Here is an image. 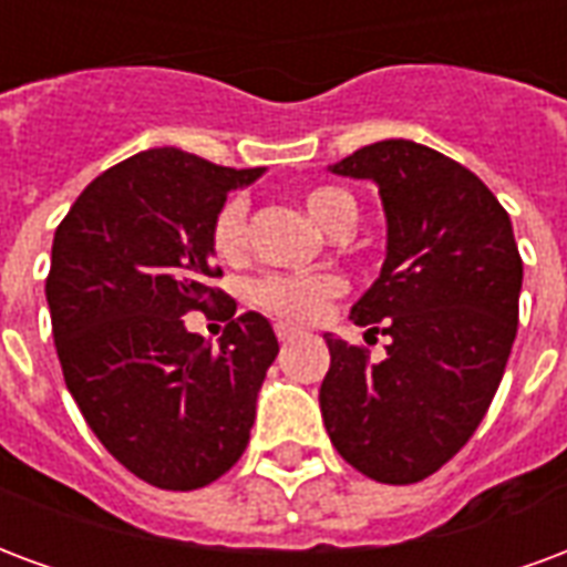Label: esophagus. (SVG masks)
Returning <instances> with one entry per match:
<instances>
[{"label": "esophagus", "mask_w": 567, "mask_h": 567, "mask_svg": "<svg viewBox=\"0 0 567 567\" xmlns=\"http://www.w3.org/2000/svg\"><path fill=\"white\" fill-rule=\"evenodd\" d=\"M276 337L282 339V342H291L295 337H300V330H297V327H288V324H276Z\"/></svg>", "instance_id": "obj_1"}]
</instances>
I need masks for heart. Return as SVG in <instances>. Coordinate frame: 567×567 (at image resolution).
<instances>
[{
  "label": "heart",
  "mask_w": 567,
  "mask_h": 567,
  "mask_svg": "<svg viewBox=\"0 0 567 567\" xmlns=\"http://www.w3.org/2000/svg\"><path fill=\"white\" fill-rule=\"evenodd\" d=\"M303 204L309 216L337 237H348L358 228L360 207L346 188H309ZM246 221H249V204L243 195H230L216 209L213 225H209V243L221 261H240L246 255ZM342 295H346V279L337 272H270L249 288L251 303L264 309L267 316L291 321V324L316 321L327 303Z\"/></svg>",
  "instance_id": "obj_1"
}]
</instances>
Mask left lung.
I'll use <instances>...</instances> for the list:
<instances>
[{
    "label": "left lung",
    "mask_w": 567,
    "mask_h": 567,
    "mask_svg": "<svg viewBox=\"0 0 567 567\" xmlns=\"http://www.w3.org/2000/svg\"><path fill=\"white\" fill-rule=\"evenodd\" d=\"M330 171L379 186L388 255L351 321L390 346L369 363L327 333L321 417L358 472L417 484L472 439L505 375L523 288L514 228L468 167L414 141L369 144Z\"/></svg>",
    "instance_id": "obj_1"
}]
</instances>
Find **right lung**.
<instances>
[{
	"mask_svg": "<svg viewBox=\"0 0 567 567\" xmlns=\"http://www.w3.org/2000/svg\"><path fill=\"white\" fill-rule=\"evenodd\" d=\"M261 174L146 150L92 179L53 237L44 295L65 388L113 460L158 489H198L240 460L279 354L258 312H230L216 348L183 324L228 300L209 285V225Z\"/></svg>",
	"mask_w": 567,
	"mask_h": 567,
	"instance_id": "obj_1",
	"label": "right lung"
}]
</instances>
